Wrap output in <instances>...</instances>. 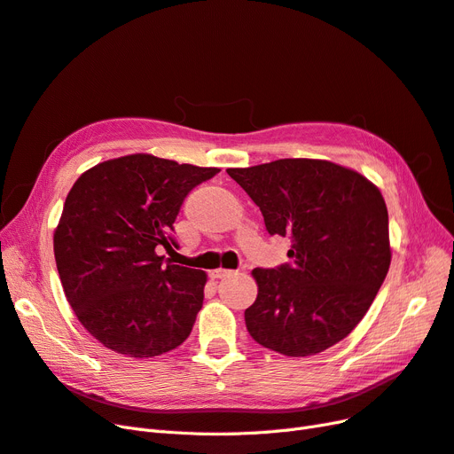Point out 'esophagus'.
<instances>
[{
  "label": "esophagus",
  "mask_w": 454,
  "mask_h": 454,
  "mask_svg": "<svg viewBox=\"0 0 454 454\" xmlns=\"http://www.w3.org/2000/svg\"><path fill=\"white\" fill-rule=\"evenodd\" d=\"M231 274H232V270H229V269H215V270L210 272V276H212L214 279H220V278L231 276Z\"/></svg>",
  "instance_id": "esophagus-1"
}]
</instances>
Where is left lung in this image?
Listing matches in <instances>:
<instances>
[{
	"label": "left lung",
	"instance_id": "1",
	"mask_svg": "<svg viewBox=\"0 0 454 454\" xmlns=\"http://www.w3.org/2000/svg\"><path fill=\"white\" fill-rule=\"evenodd\" d=\"M227 173L259 207L270 237L291 239L289 262L252 272L259 293L244 311L249 336L287 356L334 346L364 317L388 272V214L380 190L321 160Z\"/></svg>",
	"mask_w": 454,
	"mask_h": 454
}]
</instances>
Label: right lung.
I'll return each mask as SVG.
<instances>
[{
    "mask_svg": "<svg viewBox=\"0 0 454 454\" xmlns=\"http://www.w3.org/2000/svg\"><path fill=\"white\" fill-rule=\"evenodd\" d=\"M220 173L148 153L99 163L74 182L54 232L56 267L86 331L116 353L146 358L190 336L207 274L165 261L193 187Z\"/></svg>",
    "mask_w": 454,
    "mask_h": 454,
    "instance_id": "1",
    "label": "right lung"
}]
</instances>
